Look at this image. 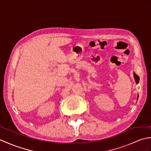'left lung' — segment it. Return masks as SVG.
I'll return each instance as SVG.
<instances>
[{
	"label": "left lung",
	"instance_id": "obj_1",
	"mask_svg": "<svg viewBox=\"0 0 151 151\" xmlns=\"http://www.w3.org/2000/svg\"><path fill=\"white\" fill-rule=\"evenodd\" d=\"M134 79H135L136 82L137 83V84H138L139 81V76H137L135 73H134ZM137 99H138V95H137Z\"/></svg>",
	"mask_w": 151,
	"mask_h": 151
}]
</instances>
